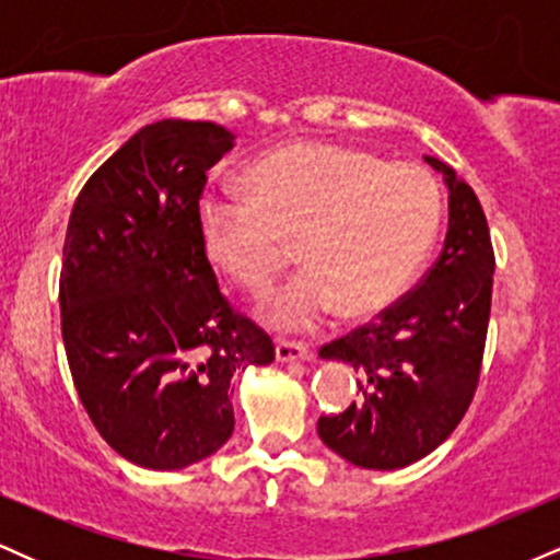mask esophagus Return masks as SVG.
Returning a JSON list of instances; mask_svg holds the SVG:
<instances>
[{
    "mask_svg": "<svg viewBox=\"0 0 560 560\" xmlns=\"http://www.w3.org/2000/svg\"><path fill=\"white\" fill-rule=\"evenodd\" d=\"M313 352L298 342H276V361L279 363H305L311 361Z\"/></svg>",
    "mask_w": 560,
    "mask_h": 560,
    "instance_id": "1",
    "label": "esophagus"
}]
</instances>
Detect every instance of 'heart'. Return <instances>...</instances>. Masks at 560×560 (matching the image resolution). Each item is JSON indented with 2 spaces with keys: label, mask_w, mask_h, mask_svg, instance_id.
Masks as SVG:
<instances>
[{
  "label": "heart",
  "mask_w": 560,
  "mask_h": 560,
  "mask_svg": "<svg viewBox=\"0 0 560 560\" xmlns=\"http://www.w3.org/2000/svg\"><path fill=\"white\" fill-rule=\"evenodd\" d=\"M249 197L205 191L197 234L215 268L262 289L289 262L294 240L305 268L260 300L276 331H305L339 313L389 305L432 249L442 195L429 171L384 163L331 141H289L247 171Z\"/></svg>",
  "instance_id": "obj_1"
}]
</instances>
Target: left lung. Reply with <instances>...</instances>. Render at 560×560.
<instances>
[{"mask_svg": "<svg viewBox=\"0 0 560 560\" xmlns=\"http://www.w3.org/2000/svg\"><path fill=\"white\" fill-rule=\"evenodd\" d=\"M447 186V234L419 289L374 324L320 347L347 363L361 397L320 416L318 436L347 464L395 471L429 455L464 419L479 382L490 324L494 255L474 189L447 163L423 155Z\"/></svg>", "mask_w": 560, "mask_h": 560, "instance_id": "1", "label": "left lung"}]
</instances>
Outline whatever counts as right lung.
Masks as SVG:
<instances>
[{"label":"right lung","instance_id":"obj_1","mask_svg":"<svg viewBox=\"0 0 560 560\" xmlns=\"http://www.w3.org/2000/svg\"><path fill=\"white\" fill-rule=\"evenodd\" d=\"M234 144L210 120L139 128L68 221L60 313L73 384L102 440L152 471L226 445L231 376L273 361L271 337L218 292L197 234L205 176Z\"/></svg>","mask_w":560,"mask_h":560}]
</instances>
